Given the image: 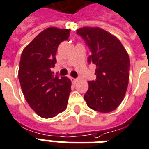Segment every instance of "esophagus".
<instances>
[{
  "mask_svg": "<svg viewBox=\"0 0 149 149\" xmlns=\"http://www.w3.org/2000/svg\"><path fill=\"white\" fill-rule=\"evenodd\" d=\"M71 81H72V82H73L74 84H75L76 82H77V81H78V79H77V78H71Z\"/></svg>",
  "mask_w": 149,
  "mask_h": 149,
  "instance_id": "obj_1",
  "label": "esophagus"
}]
</instances>
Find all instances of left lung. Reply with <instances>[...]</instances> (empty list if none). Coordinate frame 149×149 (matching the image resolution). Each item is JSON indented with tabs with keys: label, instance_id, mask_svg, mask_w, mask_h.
<instances>
[{
	"label": "left lung",
	"instance_id": "8db88e82",
	"mask_svg": "<svg viewBox=\"0 0 149 149\" xmlns=\"http://www.w3.org/2000/svg\"><path fill=\"white\" fill-rule=\"evenodd\" d=\"M77 33L91 51L88 61L96 66V80L88 81L84 98L92 110L108 113L123 101L129 80L130 61L125 48L118 39L105 30L83 27Z\"/></svg>",
	"mask_w": 149,
	"mask_h": 149
}]
</instances>
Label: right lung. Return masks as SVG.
Here are the masks:
<instances>
[{
	"instance_id": "1",
	"label": "right lung",
	"mask_w": 149,
	"mask_h": 149,
	"mask_svg": "<svg viewBox=\"0 0 149 149\" xmlns=\"http://www.w3.org/2000/svg\"><path fill=\"white\" fill-rule=\"evenodd\" d=\"M70 29L48 27L37 35L22 52L18 78L30 107L41 118H50L66 109L71 81L54 75L51 68L56 63L61 42L68 38Z\"/></svg>"
}]
</instances>
